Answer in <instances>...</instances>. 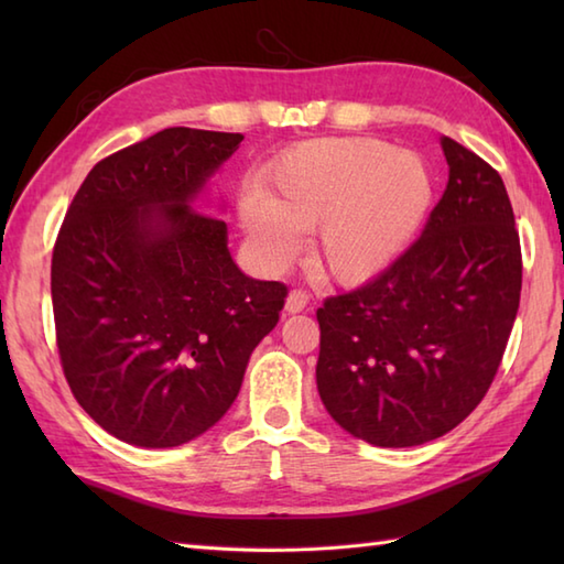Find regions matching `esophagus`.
Here are the masks:
<instances>
[{
	"instance_id": "esophagus-1",
	"label": "esophagus",
	"mask_w": 564,
	"mask_h": 564,
	"mask_svg": "<svg viewBox=\"0 0 564 564\" xmlns=\"http://www.w3.org/2000/svg\"><path fill=\"white\" fill-rule=\"evenodd\" d=\"M310 305V295H307V291H301V289H295V291H291L289 293V297H285V310H289L291 315H295V313H303V310Z\"/></svg>"
}]
</instances>
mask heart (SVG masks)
<instances>
[{
  "instance_id": "b5f03b06",
  "label": "heart",
  "mask_w": 564,
  "mask_h": 564,
  "mask_svg": "<svg viewBox=\"0 0 564 564\" xmlns=\"http://www.w3.org/2000/svg\"><path fill=\"white\" fill-rule=\"evenodd\" d=\"M434 200L429 164L368 138L310 140L283 152L261 194L239 198V223L261 263L279 269L315 232L313 257L341 283L388 269L422 227Z\"/></svg>"
}]
</instances>
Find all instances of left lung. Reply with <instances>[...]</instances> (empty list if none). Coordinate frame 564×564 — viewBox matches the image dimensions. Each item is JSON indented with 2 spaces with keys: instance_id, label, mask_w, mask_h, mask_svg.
I'll return each instance as SVG.
<instances>
[{
  "instance_id": "obj_1",
  "label": "left lung",
  "mask_w": 564,
  "mask_h": 564,
  "mask_svg": "<svg viewBox=\"0 0 564 564\" xmlns=\"http://www.w3.org/2000/svg\"><path fill=\"white\" fill-rule=\"evenodd\" d=\"M448 184L422 237L378 279L317 310V390L344 431L382 448L434 441L482 402L521 297L505 182L441 138Z\"/></svg>"
}]
</instances>
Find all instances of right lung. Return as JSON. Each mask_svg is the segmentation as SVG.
Wrapping results in <instances>:
<instances>
[{"mask_svg": "<svg viewBox=\"0 0 564 564\" xmlns=\"http://www.w3.org/2000/svg\"><path fill=\"white\" fill-rule=\"evenodd\" d=\"M245 135L166 128L101 160L53 249L59 364L111 436L172 448L230 410L289 289L249 279L194 200Z\"/></svg>", "mask_w": 564, "mask_h": 564, "instance_id": "add662e5", "label": "right lung"}]
</instances>
